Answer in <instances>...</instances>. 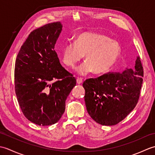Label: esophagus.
Masks as SVG:
<instances>
[{
  "label": "esophagus",
  "instance_id": "34e87169",
  "mask_svg": "<svg viewBox=\"0 0 155 155\" xmlns=\"http://www.w3.org/2000/svg\"><path fill=\"white\" fill-rule=\"evenodd\" d=\"M77 84L83 83V79H82V78H77Z\"/></svg>",
  "mask_w": 155,
  "mask_h": 155
}]
</instances>
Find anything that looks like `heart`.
Segmentation results:
<instances>
[{
  "label": "heart",
  "instance_id": "obj_1",
  "mask_svg": "<svg viewBox=\"0 0 155 155\" xmlns=\"http://www.w3.org/2000/svg\"><path fill=\"white\" fill-rule=\"evenodd\" d=\"M120 47L117 42L106 35L84 32L75 42L64 45L61 58L64 65L73 68L84 56L85 61L78 68V73L85 76L92 72L96 74L108 71L120 54Z\"/></svg>",
  "mask_w": 155,
  "mask_h": 155
}]
</instances>
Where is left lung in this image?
<instances>
[{
  "mask_svg": "<svg viewBox=\"0 0 155 155\" xmlns=\"http://www.w3.org/2000/svg\"><path fill=\"white\" fill-rule=\"evenodd\" d=\"M143 72L140 58L138 57L134 70L127 68L121 73L108 72L85 81L83 84L84 101L91 117L97 123L106 126L123 120L139 101Z\"/></svg>",
  "mask_w": 155,
  "mask_h": 155,
  "instance_id": "1",
  "label": "left lung"
}]
</instances>
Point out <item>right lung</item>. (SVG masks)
Returning a JSON list of instances; mask_svg holds the SVG:
<instances>
[{
    "mask_svg": "<svg viewBox=\"0 0 155 155\" xmlns=\"http://www.w3.org/2000/svg\"><path fill=\"white\" fill-rule=\"evenodd\" d=\"M62 27L61 22H55L32 31L16 58L15 84L18 104L25 117L40 126L60 120L65 101L77 82L62 67L54 51Z\"/></svg>",
    "mask_w": 155,
    "mask_h": 155,
    "instance_id": "add662e5",
    "label": "right lung"
}]
</instances>
